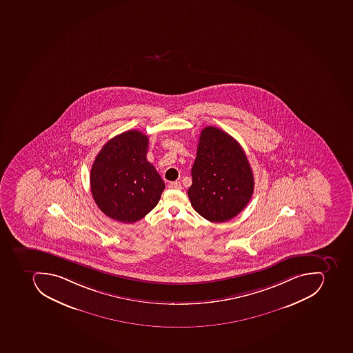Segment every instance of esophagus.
<instances>
[{
	"label": "esophagus",
	"mask_w": 353,
	"mask_h": 353,
	"mask_svg": "<svg viewBox=\"0 0 353 353\" xmlns=\"http://www.w3.org/2000/svg\"><path fill=\"white\" fill-rule=\"evenodd\" d=\"M168 188L177 189V190H179V189H181V183H179V181H174V183H170V185H168Z\"/></svg>",
	"instance_id": "obj_1"
}]
</instances>
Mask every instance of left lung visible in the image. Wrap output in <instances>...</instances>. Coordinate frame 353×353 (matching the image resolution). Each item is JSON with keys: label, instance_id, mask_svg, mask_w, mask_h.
I'll list each match as a JSON object with an SVG mask.
<instances>
[{"label": "left lung", "instance_id": "obj_1", "mask_svg": "<svg viewBox=\"0 0 353 353\" xmlns=\"http://www.w3.org/2000/svg\"><path fill=\"white\" fill-rule=\"evenodd\" d=\"M191 176V205L210 222L233 219L254 192V175L244 150L219 128L205 127L200 133Z\"/></svg>", "mask_w": 353, "mask_h": 353}]
</instances>
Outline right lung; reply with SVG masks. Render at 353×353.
<instances>
[{"instance_id":"obj_1","label":"right lung","mask_w":353,"mask_h":353,"mask_svg":"<svg viewBox=\"0 0 353 353\" xmlns=\"http://www.w3.org/2000/svg\"><path fill=\"white\" fill-rule=\"evenodd\" d=\"M149 138L129 130L109 140L90 170V191L101 212L112 220L134 223L159 203L164 181L146 159Z\"/></svg>"}]
</instances>
